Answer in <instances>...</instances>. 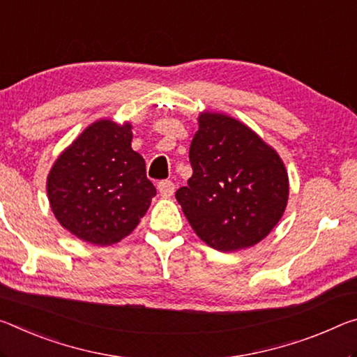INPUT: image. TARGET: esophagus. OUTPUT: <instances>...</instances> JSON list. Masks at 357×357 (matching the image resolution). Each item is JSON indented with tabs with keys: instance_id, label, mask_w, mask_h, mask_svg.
Listing matches in <instances>:
<instances>
[{
	"instance_id": "1",
	"label": "esophagus",
	"mask_w": 357,
	"mask_h": 357,
	"mask_svg": "<svg viewBox=\"0 0 357 357\" xmlns=\"http://www.w3.org/2000/svg\"><path fill=\"white\" fill-rule=\"evenodd\" d=\"M157 189L160 192L162 197H172L174 194V183L172 181H160V183L157 184Z\"/></svg>"
}]
</instances>
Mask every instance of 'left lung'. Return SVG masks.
Listing matches in <instances>:
<instances>
[{"label":"left lung","instance_id":"left-lung-1","mask_svg":"<svg viewBox=\"0 0 357 357\" xmlns=\"http://www.w3.org/2000/svg\"><path fill=\"white\" fill-rule=\"evenodd\" d=\"M189 160L192 176L174 195L208 246L243 250L278 224L289 195L287 173L252 130L227 116L202 114Z\"/></svg>","mask_w":357,"mask_h":357}]
</instances>
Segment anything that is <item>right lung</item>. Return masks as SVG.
<instances>
[{"label": "right lung", "mask_w": 357, "mask_h": 357, "mask_svg": "<svg viewBox=\"0 0 357 357\" xmlns=\"http://www.w3.org/2000/svg\"><path fill=\"white\" fill-rule=\"evenodd\" d=\"M132 127L98 121L54 163L47 195L55 218L73 235L112 245L144 216L157 190L144 158L132 149Z\"/></svg>", "instance_id": "right-lung-1"}]
</instances>
